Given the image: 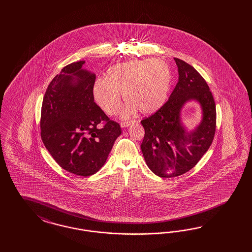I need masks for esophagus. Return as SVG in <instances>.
Instances as JSON below:
<instances>
[{
    "label": "esophagus",
    "instance_id": "1",
    "mask_svg": "<svg viewBox=\"0 0 252 252\" xmlns=\"http://www.w3.org/2000/svg\"><path fill=\"white\" fill-rule=\"evenodd\" d=\"M132 121L130 122V121H126V122H122L121 123V126L122 127H126V126H129L130 125L132 124Z\"/></svg>",
    "mask_w": 252,
    "mask_h": 252
}]
</instances>
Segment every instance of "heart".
Listing matches in <instances>:
<instances>
[{"instance_id": "b5f03b06", "label": "heart", "mask_w": 252, "mask_h": 252, "mask_svg": "<svg viewBox=\"0 0 252 252\" xmlns=\"http://www.w3.org/2000/svg\"><path fill=\"white\" fill-rule=\"evenodd\" d=\"M171 79L167 63L160 59L126 62L109 69L106 78L96 80L92 91L96 102L108 115L119 113L122 93L129 102L125 116L137 110L152 114L164 103Z\"/></svg>"}]
</instances>
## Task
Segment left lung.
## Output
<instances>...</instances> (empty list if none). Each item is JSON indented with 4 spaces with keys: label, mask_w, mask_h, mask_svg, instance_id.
<instances>
[{
    "label": "left lung",
    "mask_w": 252,
    "mask_h": 252,
    "mask_svg": "<svg viewBox=\"0 0 252 252\" xmlns=\"http://www.w3.org/2000/svg\"><path fill=\"white\" fill-rule=\"evenodd\" d=\"M178 82L167 101L141 120L145 135L140 145L148 167L160 177H176L189 172L201 159L214 140L216 106L205 79L188 63L175 58ZM195 99L203 108V120L187 133L180 121L183 104Z\"/></svg>",
    "instance_id": "1"
}]
</instances>
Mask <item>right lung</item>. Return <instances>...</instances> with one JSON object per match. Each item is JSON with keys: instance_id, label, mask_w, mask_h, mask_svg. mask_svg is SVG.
Masks as SVG:
<instances>
[{"instance_id": "right-lung-1", "label": "right lung", "mask_w": 252, "mask_h": 252, "mask_svg": "<svg viewBox=\"0 0 252 252\" xmlns=\"http://www.w3.org/2000/svg\"><path fill=\"white\" fill-rule=\"evenodd\" d=\"M84 63L75 62L64 66L48 86L41 106L40 136L63 169L90 176L103 166L122 131L94 101L96 76L82 69ZM99 123L104 125L101 128Z\"/></svg>"}]
</instances>
